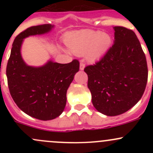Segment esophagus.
<instances>
[{
	"label": "esophagus",
	"instance_id": "obj_1",
	"mask_svg": "<svg viewBox=\"0 0 153 153\" xmlns=\"http://www.w3.org/2000/svg\"><path fill=\"white\" fill-rule=\"evenodd\" d=\"M84 67H85V61L83 59L81 60V62H80V69H81V70H83V69H84Z\"/></svg>",
	"mask_w": 153,
	"mask_h": 153
}]
</instances>
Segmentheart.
<instances>
[{"mask_svg": "<svg viewBox=\"0 0 153 153\" xmlns=\"http://www.w3.org/2000/svg\"><path fill=\"white\" fill-rule=\"evenodd\" d=\"M66 44L75 54L83 55L88 52L90 59H96L109 49L111 38L101 31L83 30L69 35Z\"/></svg>", "mask_w": 153, "mask_h": 153, "instance_id": "heart-1", "label": "heart"}]
</instances>
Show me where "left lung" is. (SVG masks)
<instances>
[{
    "mask_svg": "<svg viewBox=\"0 0 153 153\" xmlns=\"http://www.w3.org/2000/svg\"><path fill=\"white\" fill-rule=\"evenodd\" d=\"M114 30L112 47L95 64L84 68L92 104L108 116L121 115L135 106L148 78L146 56L135 32L119 26Z\"/></svg>",
    "mask_w": 153,
    "mask_h": 153,
    "instance_id": "1",
    "label": "left lung"
}]
</instances>
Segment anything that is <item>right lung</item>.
Returning a JSON list of instances; mask_svg holds the SVG:
<instances>
[{"instance_id": "obj_1", "label": "right lung", "mask_w": 153, "mask_h": 153, "mask_svg": "<svg viewBox=\"0 0 153 153\" xmlns=\"http://www.w3.org/2000/svg\"><path fill=\"white\" fill-rule=\"evenodd\" d=\"M52 27L49 24L33 26L17 35L7 66L12 99L23 112L42 121L54 119L62 113L67 103V91L80 67L77 59L68 64L50 61L41 67H29L24 63L21 55L24 38L44 34Z\"/></svg>"}]
</instances>
